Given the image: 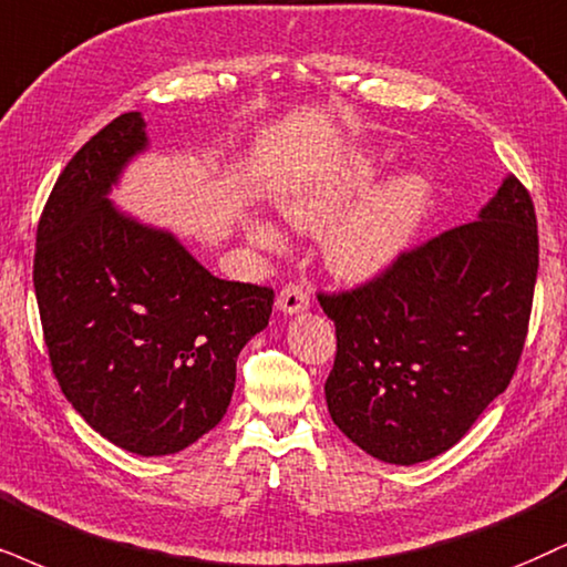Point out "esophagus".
Masks as SVG:
<instances>
[{
  "label": "esophagus",
  "mask_w": 567,
  "mask_h": 567,
  "mask_svg": "<svg viewBox=\"0 0 567 567\" xmlns=\"http://www.w3.org/2000/svg\"><path fill=\"white\" fill-rule=\"evenodd\" d=\"M276 307L284 312V316H295V312H302L310 307V295H307L305 286L289 284V286H284L281 295H278Z\"/></svg>",
  "instance_id": "34e87169"
}]
</instances>
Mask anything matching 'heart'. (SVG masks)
Listing matches in <instances>:
<instances>
[{"label": "heart", "instance_id": "1", "mask_svg": "<svg viewBox=\"0 0 567 567\" xmlns=\"http://www.w3.org/2000/svg\"><path fill=\"white\" fill-rule=\"evenodd\" d=\"M365 157L349 159L339 171L299 181L278 194V209L291 226L320 230L331 226L370 178ZM431 202V186L421 176H404L383 188L365 207L349 215L328 239V265L347 281H368L381 276L408 249ZM260 247H278V234L265 223L249 228Z\"/></svg>", "mask_w": 567, "mask_h": 567}]
</instances>
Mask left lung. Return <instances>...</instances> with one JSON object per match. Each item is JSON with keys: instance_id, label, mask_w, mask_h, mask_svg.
<instances>
[{"instance_id": "left-lung-1", "label": "left lung", "mask_w": 567, "mask_h": 567, "mask_svg": "<svg viewBox=\"0 0 567 567\" xmlns=\"http://www.w3.org/2000/svg\"><path fill=\"white\" fill-rule=\"evenodd\" d=\"M536 270L534 202L507 176L478 220L402 251L354 289L320 291L337 326L326 402L339 431L394 465L457 444L518 368Z\"/></svg>"}]
</instances>
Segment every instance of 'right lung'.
I'll list each match as a JSON object with an SVG mask.
<instances>
[{
  "label": "right lung",
  "instance_id": "obj_1",
  "mask_svg": "<svg viewBox=\"0 0 567 567\" xmlns=\"http://www.w3.org/2000/svg\"><path fill=\"white\" fill-rule=\"evenodd\" d=\"M144 150V117L125 113L75 152L41 213L33 289L68 402L121 450L159 457L226 415L272 289L215 278L176 236L115 209L110 188Z\"/></svg>",
  "mask_w": 567,
  "mask_h": 567
}]
</instances>
